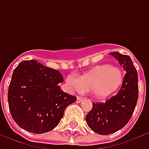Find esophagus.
Returning a JSON list of instances; mask_svg holds the SVG:
<instances>
[{"instance_id":"1","label":"esophagus","mask_w":149,"mask_h":149,"mask_svg":"<svg viewBox=\"0 0 149 149\" xmlns=\"http://www.w3.org/2000/svg\"><path fill=\"white\" fill-rule=\"evenodd\" d=\"M84 100V98L81 97H77V103H81V101H83Z\"/></svg>"}]
</instances>
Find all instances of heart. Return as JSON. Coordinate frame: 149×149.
Wrapping results in <instances>:
<instances>
[{
	"instance_id": "heart-1",
	"label": "heart",
	"mask_w": 149,
	"mask_h": 149,
	"mask_svg": "<svg viewBox=\"0 0 149 149\" xmlns=\"http://www.w3.org/2000/svg\"><path fill=\"white\" fill-rule=\"evenodd\" d=\"M124 78L120 68L103 65L94 67L77 78L68 77L66 82L73 91L79 93L89 91L96 98L104 99L118 90Z\"/></svg>"
}]
</instances>
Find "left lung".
Returning <instances> with one entry per match:
<instances>
[{
  "label": "left lung",
  "instance_id": "left-lung-1",
  "mask_svg": "<svg viewBox=\"0 0 149 149\" xmlns=\"http://www.w3.org/2000/svg\"><path fill=\"white\" fill-rule=\"evenodd\" d=\"M109 54L118 60L126 73L117 94L104 103H93L86 116L88 127L100 135L112 134L124 128L134 112L138 99L137 72L130 56L118 52Z\"/></svg>",
  "mask_w": 149,
  "mask_h": 149
}]
</instances>
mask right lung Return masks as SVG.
<instances>
[{"instance_id":"add662e5","label":"right lung","mask_w":149,"mask_h":149,"mask_svg":"<svg viewBox=\"0 0 149 149\" xmlns=\"http://www.w3.org/2000/svg\"><path fill=\"white\" fill-rule=\"evenodd\" d=\"M64 78L37 61H23L15 68L8 91L9 111L26 131L41 134L56 128L66 107L77 97L61 90Z\"/></svg>"}]
</instances>
